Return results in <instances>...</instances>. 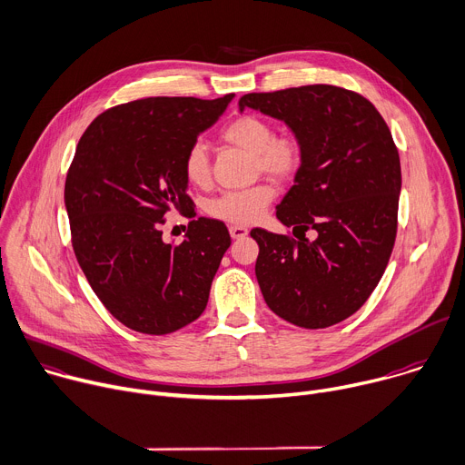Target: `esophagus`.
Segmentation results:
<instances>
[{"label": "esophagus", "instance_id": "34e87169", "mask_svg": "<svg viewBox=\"0 0 465 465\" xmlns=\"http://www.w3.org/2000/svg\"><path fill=\"white\" fill-rule=\"evenodd\" d=\"M229 232H231V238H232V240H242V238H245V236L249 234V231H247L245 227H242V225H232V227L229 229Z\"/></svg>", "mask_w": 465, "mask_h": 465}]
</instances>
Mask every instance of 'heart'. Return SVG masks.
<instances>
[{
  "mask_svg": "<svg viewBox=\"0 0 465 465\" xmlns=\"http://www.w3.org/2000/svg\"><path fill=\"white\" fill-rule=\"evenodd\" d=\"M222 141L238 146L254 157V170L274 179L293 177L304 159V148L297 135H274L272 124L258 115H240L222 130ZM183 175L193 187H207L211 181V161L202 143H194L183 155ZM274 198L271 183H258L243 191H231L207 207L216 220L232 225H251L258 222Z\"/></svg>",
  "mask_w": 465,
  "mask_h": 465,
  "instance_id": "b5f03b06",
  "label": "heart"
}]
</instances>
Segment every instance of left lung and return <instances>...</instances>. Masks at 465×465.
<instances>
[{"label":"left lung","instance_id":"8db88e82","mask_svg":"<svg viewBox=\"0 0 465 465\" xmlns=\"http://www.w3.org/2000/svg\"><path fill=\"white\" fill-rule=\"evenodd\" d=\"M238 106L284 121L304 148L276 205L299 240L251 231L263 301L301 328L337 324L372 295L394 247L401 166L392 134L372 103L328 84L247 93ZM310 228L315 241L305 238Z\"/></svg>","mask_w":465,"mask_h":465}]
</instances>
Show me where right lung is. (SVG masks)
Masks as SVG:
<instances>
[{"label": "right lung", "mask_w": 465, "mask_h": 465, "mask_svg": "<svg viewBox=\"0 0 465 465\" xmlns=\"http://www.w3.org/2000/svg\"><path fill=\"white\" fill-rule=\"evenodd\" d=\"M150 97L93 121L64 189L74 256L91 290L130 330L166 335L207 308L231 236L198 218L179 245L163 240L166 213L196 216L183 155L232 101Z\"/></svg>", "instance_id": "1"}]
</instances>
